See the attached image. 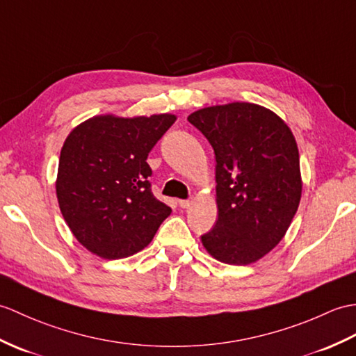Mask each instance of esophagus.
Returning a JSON list of instances; mask_svg holds the SVG:
<instances>
[{"label": "esophagus", "mask_w": 356, "mask_h": 356, "mask_svg": "<svg viewBox=\"0 0 356 356\" xmlns=\"http://www.w3.org/2000/svg\"><path fill=\"white\" fill-rule=\"evenodd\" d=\"M177 203H179L180 208H184V209H186V208H189V206H191V202H189V200H179Z\"/></svg>", "instance_id": "esophagus-1"}]
</instances>
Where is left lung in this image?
Masks as SVG:
<instances>
[{
  "label": "left lung",
  "instance_id": "obj_1",
  "mask_svg": "<svg viewBox=\"0 0 356 356\" xmlns=\"http://www.w3.org/2000/svg\"><path fill=\"white\" fill-rule=\"evenodd\" d=\"M216 153L218 220L204 249L230 266H247L279 244L302 195L299 150L290 127L253 103H229L188 117Z\"/></svg>",
  "mask_w": 356,
  "mask_h": 356
}]
</instances>
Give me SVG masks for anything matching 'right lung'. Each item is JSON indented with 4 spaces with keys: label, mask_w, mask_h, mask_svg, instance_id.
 <instances>
[{
    "label": "right lung",
    "mask_w": 356,
    "mask_h": 356,
    "mask_svg": "<svg viewBox=\"0 0 356 356\" xmlns=\"http://www.w3.org/2000/svg\"><path fill=\"white\" fill-rule=\"evenodd\" d=\"M176 117H94L66 138L56 193L71 232L104 259L127 258L150 244L171 208L152 193L148 153Z\"/></svg>",
    "instance_id": "add662e5"
}]
</instances>
